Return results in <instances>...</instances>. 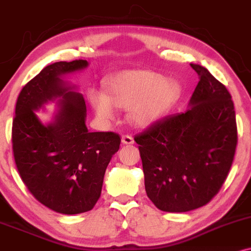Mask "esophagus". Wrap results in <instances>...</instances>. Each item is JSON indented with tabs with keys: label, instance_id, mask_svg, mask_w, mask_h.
Returning <instances> with one entry per match:
<instances>
[{
	"label": "esophagus",
	"instance_id": "esophagus-1",
	"mask_svg": "<svg viewBox=\"0 0 251 251\" xmlns=\"http://www.w3.org/2000/svg\"><path fill=\"white\" fill-rule=\"evenodd\" d=\"M122 143L125 145H132L134 143L133 137H132L131 134H124L122 137Z\"/></svg>",
	"mask_w": 251,
	"mask_h": 251
}]
</instances>
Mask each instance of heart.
<instances>
[{
  "mask_svg": "<svg viewBox=\"0 0 251 251\" xmlns=\"http://www.w3.org/2000/svg\"><path fill=\"white\" fill-rule=\"evenodd\" d=\"M106 90L108 97L96 90L90 92L97 116L112 120L116 116L114 106L129 108V118L139 126L149 125L167 112L180 95L176 81L149 70L119 72L106 80Z\"/></svg>",
  "mask_w": 251,
  "mask_h": 251,
  "instance_id": "heart-1",
  "label": "heart"
}]
</instances>
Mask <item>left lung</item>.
Segmentation results:
<instances>
[{"instance_id":"8db88e82","label":"left lung","mask_w":251,"mask_h":251,"mask_svg":"<svg viewBox=\"0 0 251 251\" xmlns=\"http://www.w3.org/2000/svg\"><path fill=\"white\" fill-rule=\"evenodd\" d=\"M191 108L153 123L134 137L143 161L145 189L162 212L200 208L220 192L234 161L237 126L227 87L203 66Z\"/></svg>"}]
</instances>
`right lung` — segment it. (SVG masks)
I'll list each match as a JSON object with an SVG mask.
<instances>
[{"mask_svg": "<svg viewBox=\"0 0 251 251\" xmlns=\"http://www.w3.org/2000/svg\"><path fill=\"white\" fill-rule=\"evenodd\" d=\"M86 66V60L76 59L44 68L21 90L11 129L15 164L24 185L42 204L66 215L95 207L105 171L122 141L114 132L87 129L83 96L60 79ZM56 98L61 110L45 126L33 111Z\"/></svg>", "mask_w": 251, "mask_h": 251, "instance_id": "add662e5", "label": "right lung"}]
</instances>
